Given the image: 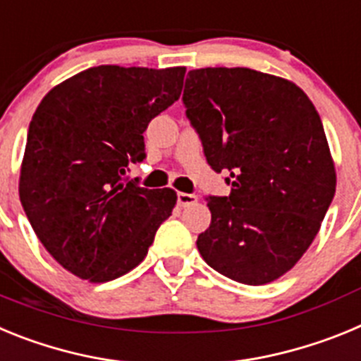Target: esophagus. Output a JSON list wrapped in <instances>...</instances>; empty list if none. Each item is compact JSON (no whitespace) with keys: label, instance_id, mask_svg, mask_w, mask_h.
Listing matches in <instances>:
<instances>
[{"label":"esophagus","instance_id":"1","mask_svg":"<svg viewBox=\"0 0 361 361\" xmlns=\"http://www.w3.org/2000/svg\"><path fill=\"white\" fill-rule=\"evenodd\" d=\"M197 199H199V197L193 195V193H183V191H180V193H177V204L180 206V208H186V206L195 204Z\"/></svg>","mask_w":361,"mask_h":361}]
</instances>
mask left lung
<instances>
[{
    "label": "left lung",
    "instance_id": "8db88e82",
    "mask_svg": "<svg viewBox=\"0 0 361 361\" xmlns=\"http://www.w3.org/2000/svg\"><path fill=\"white\" fill-rule=\"evenodd\" d=\"M183 103L206 161L231 186L206 197L200 255L235 282H273L307 251L336 190L317 108L295 82L222 66L188 72Z\"/></svg>",
    "mask_w": 361,
    "mask_h": 361
}]
</instances>
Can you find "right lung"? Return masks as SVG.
Masks as SVG:
<instances>
[{"instance_id": "add662e5", "label": "right lung", "mask_w": 361, "mask_h": 361, "mask_svg": "<svg viewBox=\"0 0 361 361\" xmlns=\"http://www.w3.org/2000/svg\"><path fill=\"white\" fill-rule=\"evenodd\" d=\"M186 68L101 65L44 95L28 126L19 199L41 244L79 279L108 282L145 260L177 193L126 178L149 121L180 95Z\"/></svg>"}]
</instances>
